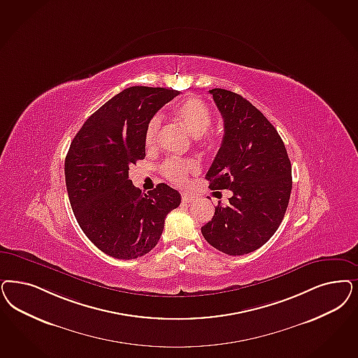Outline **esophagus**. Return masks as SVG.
<instances>
[{"mask_svg":"<svg viewBox=\"0 0 358 358\" xmlns=\"http://www.w3.org/2000/svg\"><path fill=\"white\" fill-rule=\"evenodd\" d=\"M181 198H182V202H185V203H190V202L196 201V197L193 194H189V193H182Z\"/></svg>","mask_w":358,"mask_h":358,"instance_id":"1","label":"esophagus"}]
</instances>
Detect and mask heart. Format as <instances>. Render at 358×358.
Instances as JSON below:
<instances>
[{
    "instance_id": "obj_1",
    "label": "heart",
    "mask_w": 358,
    "mask_h": 358,
    "mask_svg": "<svg viewBox=\"0 0 358 358\" xmlns=\"http://www.w3.org/2000/svg\"><path fill=\"white\" fill-rule=\"evenodd\" d=\"M176 116L186 129L194 136H206L213 123V116L208 104L198 98L186 99L185 101L178 104L176 108ZM160 129L161 116L155 115L150 117L144 132V144L147 148H155L159 140ZM206 140H210L209 136H206ZM161 171L169 181L177 185H184L189 174L197 171V164L194 160L168 159L161 165Z\"/></svg>"
}]
</instances>
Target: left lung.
Returning <instances> with one entry per match:
<instances>
[{
    "mask_svg": "<svg viewBox=\"0 0 358 358\" xmlns=\"http://www.w3.org/2000/svg\"><path fill=\"white\" fill-rule=\"evenodd\" d=\"M223 117L222 144L206 180L230 189L229 205H218L201 227L211 246L227 255H245L263 246L282 223L292 189V168L283 140L247 99L213 88Z\"/></svg>",
    "mask_w": 358,
    "mask_h": 358,
    "instance_id": "1",
    "label": "left lung"
}]
</instances>
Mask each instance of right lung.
<instances>
[{"mask_svg": "<svg viewBox=\"0 0 358 358\" xmlns=\"http://www.w3.org/2000/svg\"><path fill=\"white\" fill-rule=\"evenodd\" d=\"M180 92L161 87L125 88L94 112L70 145L64 177L75 218L87 238L116 259L148 254L160 239L165 217L181 203L166 184L141 193L129 165L145 157L150 117Z\"/></svg>", "mask_w": 358, "mask_h": 358, "instance_id": "obj_1", "label": "right lung"}]
</instances>
